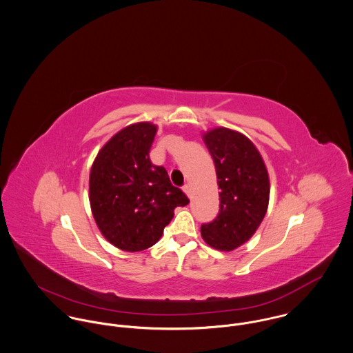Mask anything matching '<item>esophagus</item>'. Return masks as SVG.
<instances>
[{"label": "esophagus", "instance_id": "34e87169", "mask_svg": "<svg viewBox=\"0 0 353 353\" xmlns=\"http://www.w3.org/2000/svg\"><path fill=\"white\" fill-rule=\"evenodd\" d=\"M183 191L185 192V195L188 196V197H191V187H190L188 184H185V185L183 187Z\"/></svg>", "mask_w": 353, "mask_h": 353}]
</instances>
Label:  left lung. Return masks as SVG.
I'll list each match as a JSON object with an SVG mask.
<instances>
[{
  "instance_id": "1",
  "label": "left lung",
  "mask_w": 353,
  "mask_h": 353,
  "mask_svg": "<svg viewBox=\"0 0 353 353\" xmlns=\"http://www.w3.org/2000/svg\"><path fill=\"white\" fill-rule=\"evenodd\" d=\"M201 138L214 159L221 192L218 216L200 233L208 246L232 252L253 236L267 214L270 174L259 149L242 132L215 127Z\"/></svg>"
}]
</instances>
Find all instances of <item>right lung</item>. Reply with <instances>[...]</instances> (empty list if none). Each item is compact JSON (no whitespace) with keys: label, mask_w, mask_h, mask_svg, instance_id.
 I'll return each mask as SVG.
<instances>
[{"label":"right lung","mask_w":353,"mask_h":353,"mask_svg":"<svg viewBox=\"0 0 353 353\" xmlns=\"http://www.w3.org/2000/svg\"><path fill=\"white\" fill-rule=\"evenodd\" d=\"M158 125L132 123L99 150L89 173V203L103 236L124 252L145 250L162 236L174 208L190 203L149 153Z\"/></svg>","instance_id":"1"}]
</instances>
